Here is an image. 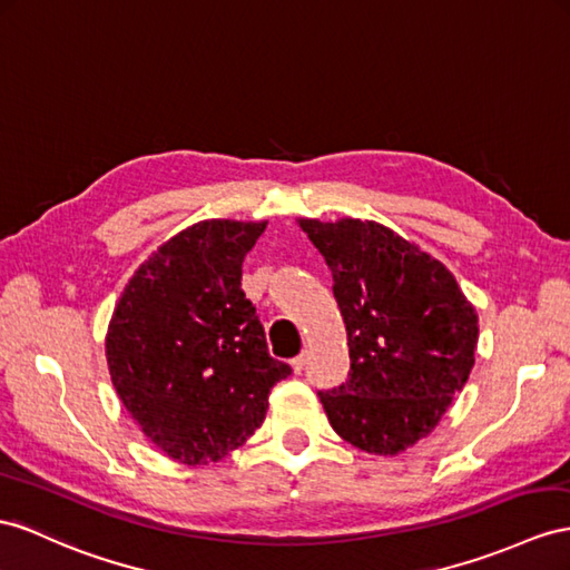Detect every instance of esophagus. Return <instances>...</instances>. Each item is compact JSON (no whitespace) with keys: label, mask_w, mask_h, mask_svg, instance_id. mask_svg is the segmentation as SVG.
I'll list each match as a JSON object with an SVG mask.
<instances>
[{"label":"esophagus","mask_w":570,"mask_h":570,"mask_svg":"<svg viewBox=\"0 0 570 570\" xmlns=\"http://www.w3.org/2000/svg\"><path fill=\"white\" fill-rule=\"evenodd\" d=\"M305 361H308V352H303L294 361H291V368H294V373H301L305 368Z\"/></svg>","instance_id":"esophagus-1"}]
</instances>
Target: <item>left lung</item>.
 Returning <instances> with one entry per match:
<instances>
[{"label": "left lung", "mask_w": 570, "mask_h": 570, "mask_svg": "<svg viewBox=\"0 0 570 570\" xmlns=\"http://www.w3.org/2000/svg\"><path fill=\"white\" fill-rule=\"evenodd\" d=\"M344 315L352 371L320 390L332 429L375 455L426 438L474 366L479 320L445 265L383 224L301 218Z\"/></svg>", "instance_id": "1"}]
</instances>
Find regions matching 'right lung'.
Instances as JSON below:
<instances>
[{
  "label": "right lung",
  "instance_id": "obj_1",
  "mask_svg": "<svg viewBox=\"0 0 570 570\" xmlns=\"http://www.w3.org/2000/svg\"><path fill=\"white\" fill-rule=\"evenodd\" d=\"M267 222L212 218L180 230L135 272L106 337L125 410L168 458H226L262 426L272 387L291 375L269 356L240 286Z\"/></svg>",
  "mask_w": 570,
  "mask_h": 570
}]
</instances>
